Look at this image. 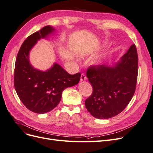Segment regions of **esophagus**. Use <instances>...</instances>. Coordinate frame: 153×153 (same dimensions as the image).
<instances>
[{
  "instance_id": "34e87169",
  "label": "esophagus",
  "mask_w": 153,
  "mask_h": 153,
  "mask_svg": "<svg viewBox=\"0 0 153 153\" xmlns=\"http://www.w3.org/2000/svg\"><path fill=\"white\" fill-rule=\"evenodd\" d=\"M86 76L84 73H82L81 75V76H80V81H84V80H86Z\"/></svg>"
}]
</instances>
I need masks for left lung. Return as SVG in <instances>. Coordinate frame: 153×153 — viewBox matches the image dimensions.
<instances>
[{"mask_svg": "<svg viewBox=\"0 0 153 153\" xmlns=\"http://www.w3.org/2000/svg\"><path fill=\"white\" fill-rule=\"evenodd\" d=\"M137 76L138 54L135 45L115 66H90L87 77L93 91L85 101L88 112L98 119H109L121 113L135 93Z\"/></svg>", "mask_w": 153, "mask_h": 153, "instance_id": "left-lung-1", "label": "left lung"}]
</instances>
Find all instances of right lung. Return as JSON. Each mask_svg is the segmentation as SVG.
Instances as JSON below:
<instances>
[{"mask_svg":"<svg viewBox=\"0 0 153 153\" xmlns=\"http://www.w3.org/2000/svg\"><path fill=\"white\" fill-rule=\"evenodd\" d=\"M54 29L48 25L29 36L22 45L17 54L14 85L20 100L27 108L37 114H45L56 107L62 91L78 84L81 74L70 75L58 64L46 71L31 66L29 54L41 38H47Z\"/></svg>","mask_w":153,"mask_h":153,"instance_id":"obj_1","label":"right lung"}]
</instances>
